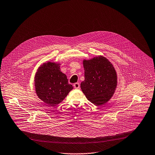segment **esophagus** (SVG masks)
I'll list each match as a JSON object with an SVG mask.
<instances>
[{"mask_svg":"<svg viewBox=\"0 0 155 155\" xmlns=\"http://www.w3.org/2000/svg\"><path fill=\"white\" fill-rule=\"evenodd\" d=\"M74 87L75 89H80V84H79L78 83H75V84H74Z\"/></svg>","mask_w":155,"mask_h":155,"instance_id":"34e87169","label":"esophagus"}]
</instances>
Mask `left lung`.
<instances>
[{"label": "left lung", "mask_w": 155, "mask_h": 155, "mask_svg": "<svg viewBox=\"0 0 155 155\" xmlns=\"http://www.w3.org/2000/svg\"><path fill=\"white\" fill-rule=\"evenodd\" d=\"M84 80L81 89L87 99L96 105L106 104L113 96L117 84L116 71L106 58L99 56L83 61Z\"/></svg>", "instance_id": "obj_1"}]
</instances>
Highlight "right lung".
<instances>
[{
  "mask_svg": "<svg viewBox=\"0 0 155 155\" xmlns=\"http://www.w3.org/2000/svg\"><path fill=\"white\" fill-rule=\"evenodd\" d=\"M60 63L47 62L40 66L35 76L38 97L51 106L59 104L73 89L66 75L61 71Z\"/></svg>",
  "mask_w": 155,
  "mask_h": 155,
  "instance_id": "right-lung-1",
  "label": "right lung"
}]
</instances>
